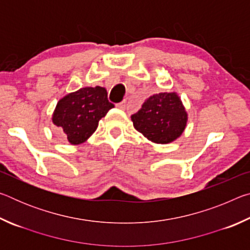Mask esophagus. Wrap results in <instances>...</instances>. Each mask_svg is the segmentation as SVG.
I'll list each match as a JSON object with an SVG mask.
<instances>
[{"mask_svg":"<svg viewBox=\"0 0 250 250\" xmlns=\"http://www.w3.org/2000/svg\"><path fill=\"white\" fill-rule=\"evenodd\" d=\"M125 104H126V103H125V100H124V101H121V103H119V104H116V107H117L118 109L125 110Z\"/></svg>","mask_w":250,"mask_h":250,"instance_id":"1","label":"esophagus"}]
</instances>
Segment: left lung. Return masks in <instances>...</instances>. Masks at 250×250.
<instances>
[{
  "mask_svg": "<svg viewBox=\"0 0 250 250\" xmlns=\"http://www.w3.org/2000/svg\"><path fill=\"white\" fill-rule=\"evenodd\" d=\"M131 120L134 129L147 140L167 145L184 132L188 112L176 92H160L149 97Z\"/></svg>",
  "mask_w": 250,
  "mask_h": 250,
  "instance_id": "obj_1",
  "label": "left lung"
}]
</instances>
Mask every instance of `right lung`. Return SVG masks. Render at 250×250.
<instances>
[{
	"mask_svg": "<svg viewBox=\"0 0 250 250\" xmlns=\"http://www.w3.org/2000/svg\"><path fill=\"white\" fill-rule=\"evenodd\" d=\"M113 107L105 88L84 87L58 101L52 120L62 138L70 145L78 146L91 137L101 118Z\"/></svg>",
	"mask_w": 250,
	"mask_h": 250,
	"instance_id": "right-lung-1",
	"label": "right lung"
}]
</instances>
